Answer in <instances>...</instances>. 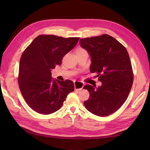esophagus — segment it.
<instances>
[{"instance_id":"esophagus-1","label":"esophagus","mask_w":150,"mask_h":150,"mask_svg":"<svg viewBox=\"0 0 150 150\" xmlns=\"http://www.w3.org/2000/svg\"><path fill=\"white\" fill-rule=\"evenodd\" d=\"M84 82L81 81H75L74 82V86H75V89L76 90H81L84 87Z\"/></svg>"}]
</instances>
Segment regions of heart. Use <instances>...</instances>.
Instances as JSON below:
<instances>
[{
    "label": "heart",
    "instance_id": "1",
    "mask_svg": "<svg viewBox=\"0 0 150 150\" xmlns=\"http://www.w3.org/2000/svg\"><path fill=\"white\" fill-rule=\"evenodd\" d=\"M81 50H83V49H79L77 51H81Z\"/></svg>",
    "mask_w": 150,
    "mask_h": 150
}]
</instances>
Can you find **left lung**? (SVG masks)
I'll list each match as a JSON object with an SVG mask.
<instances>
[{
	"instance_id": "obj_1",
	"label": "left lung",
	"mask_w": 150,
	"mask_h": 150,
	"mask_svg": "<svg viewBox=\"0 0 150 150\" xmlns=\"http://www.w3.org/2000/svg\"><path fill=\"white\" fill-rule=\"evenodd\" d=\"M80 44L91 57L90 71L97 73L102 82L96 88L84 86L90 93L84 106L95 115H110L124 103L132 86L133 74L128 53L122 44L107 34L81 39Z\"/></svg>"
}]
</instances>
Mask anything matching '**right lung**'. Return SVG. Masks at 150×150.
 <instances>
[{
    "instance_id": "1",
    "label": "right lung",
    "mask_w": 150,
    "mask_h": 150,
    "mask_svg": "<svg viewBox=\"0 0 150 150\" xmlns=\"http://www.w3.org/2000/svg\"><path fill=\"white\" fill-rule=\"evenodd\" d=\"M79 37L63 38L53 35L37 37L22 54L18 69L19 88L25 101L36 112L49 115L62 107L73 81L52 78L51 69L60 65L62 58L74 47Z\"/></svg>"
}]
</instances>
